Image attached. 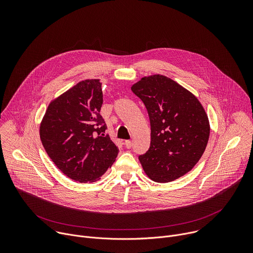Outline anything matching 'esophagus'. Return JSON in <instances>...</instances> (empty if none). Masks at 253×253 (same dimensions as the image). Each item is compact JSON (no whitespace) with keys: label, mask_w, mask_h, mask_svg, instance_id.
Wrapping results in <instances>:
<instances>
[{"label":"esophagus","mask_w":253,"mask_h":253,"mask_svg":"<svg viewBox=\"0 0 253 253\" xmlns=\"http://www.w3.org/2000/svg\"><path fill=\"white\" fill-rule=\"evenodd\" d=\"M125 147L128 148V149H130V148L132 147V141L126 140V141H125Z\"/></svg>","instance_id":"34e87169"}]
</instances>
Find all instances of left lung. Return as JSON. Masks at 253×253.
<instances>
[{
  "instance_id": "left-lung-1",
  "label": "left lung",
  "mask_w": 253,
  "mask_h": 253,
  "mask_svg": "<svg viewBox=\"0 0 253 253\" xmlns=\"http://www.w3.org/2000/svg\"><path fill=\"white\" fill-rule=\"evenodd\" d=\"M145 105L151 126L150 147L139 156L155 182L166 183L190 171L201 158L209 138V122L202 105L173 80L154 75L132 86Z\"/></svg>"
}]
</instances>
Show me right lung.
Listing matches in <instances>:
<instances>
[{"label":"right lung","mask_w":253,"mask_h":253,"mask_svg":"<svg viewBox=\"0 0 253 253\" xmlns=\"http://www.w3.org/2000/svg\"><path fill=\"white\" fill-rule=\"evenodd\" d=\"M99 80H85L49 105L40 126L43 146L69 178L94 182L114 163L119 148L105 134Z\"/></svg>","instance_id":"add662e5"}]
</instances>
